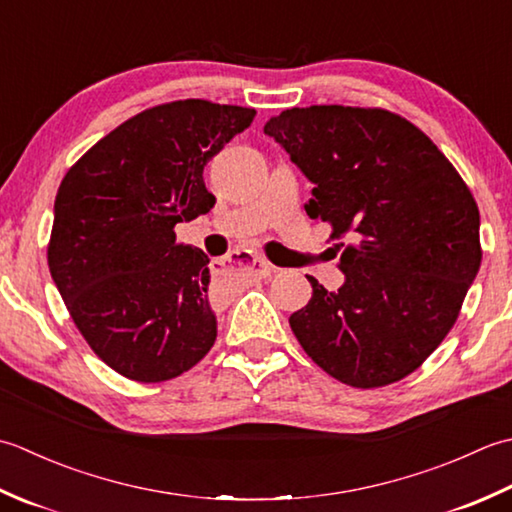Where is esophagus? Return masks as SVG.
<instances>
[{
	"label": "esophagus",
	"instance_id": "obj_1",
	"mask_svg": "<svg viewBox=\"0 0 512 512\" xmlns=\"http://www.w3.org/2000/svg\"><path fill=\"white\" fill-rule=\"evenodd\" d=\"M227 263L238 265L241 269L249 271V274L258 276V278H267V276H271V271H274V267H271L265 258H260L256 254H249V252L229 254L227 256Z\"/></svg>",
	"mask_w": 512,
	"mask_h": 512
}]
</instances>
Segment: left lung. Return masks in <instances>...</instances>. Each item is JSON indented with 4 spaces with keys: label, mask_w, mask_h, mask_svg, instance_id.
<instances>
[{
    "label": "left lung",
    "mask_w": 512,
    "mask_h": 512,
    "mask_svg": "<svg viewBox=\"0 0 512 512\" xmlns=\"http://www.w3.org/2000/svg\"><path fill=\"white\" fill-rule=\"evenodd\" d=\"M314 183L305 210L347 238L344 285L289 316L300 347L349 387H387L440 347L482 263L462 176L411 121L382 108H291L265 123Z\"/></svg>",
    "instance_id": "left-lung-1"
}]
</instances>
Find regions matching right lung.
Here are the masks:
<instances>
[{"mask_svg":"<svg viewBox=\"0 0 512 512\" xmlns=\"http://www.w3.org/2000/svg\"><path fill=\"white\" fill-rule=\"evenodd\" d=\"M254 108L203 99L139 112L66 172L48 267L90 349L134 382L172 380L216 340L210 258L176 243L174 225L216 198L203 170Z\"/></svg>","mask_w":512,"mask_h":512,"instance_id":"1","label":"right lung"}]
</instances>
